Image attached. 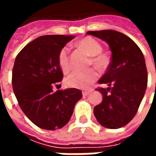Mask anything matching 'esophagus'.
Listing matches in <instances>:
<instances>
[{
    "instance_id": "esophagus-1",
    "label": "esophagus",
    "mask_w": 156,
    "mask_h": 156,
    "mask_svg": "<svg viewBox=\"0 0 156 156\" xmlns=\"http://www.w3.org/2000/svg\"><path fill=\"white\" fill-rule=\"evenodd\" d=\"M90 91H83V96H88Z\"/></svg>"
}]
</instances>
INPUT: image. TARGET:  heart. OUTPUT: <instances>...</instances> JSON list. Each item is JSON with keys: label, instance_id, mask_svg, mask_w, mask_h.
<instances>
[{"label": "heart", "instance_id": "1", "mask_svg": "<svg viewBox=\"0 0 156 156\" xmlns=\"http://www.w3.org/2000/svg\"><path fill=\"white\" fill-rule=\"evenodd\" d=\"M77 47L84 50L89 56H92V64L98 69H105L108 64V58L105 55L101 54L103 51L101 44L93 37H87L81 39L76 43ZM58 65L64 73H67L71 69V64L69 60L68 49L67 48H62L58 54ZM98 72L94 68H90L84 71H75L68 75L65 79V83L69 88L86 89L92 85V83L98 78Z\"/></svg>", "mask_w": 156, "mask_h": 156}]
</instances>
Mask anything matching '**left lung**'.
<instances>
[{
	"mask_svg": "<svg viewBox=\"0 0 156 156\" xmlns=\"http://www.w3.org/2000/svg\"><path fill=\"white\" fill-rule=\"evenodd\" d=\"M106 41L111 50V62L106 73L98 80L108 88H98L103 101L94 114L102 126L119 129L130 122L147 88L148 73L144 55L128 36L115 30L88 32Z\"/></svg>",
	"mask_w": 156,
	"mask_h": 156,
	"instance_id": "1",
	"label": "left lung"
}]
</instances>
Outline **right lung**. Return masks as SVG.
Returning <instances> with one entry per match:
<instances>
[{"label":"right lung","instance_id":"add662e5","mask_svg":"<svg viewBox=\"0 0 156 156\" xmlns=\"http://www.w3.org/2000/svg\"><path fill=\"white\" fill-rule=\"evenodd\" d=\"M74 37L41 36L25 46L16 58L13 91L23 113L39 128L55 130L65 126L82 98L78 88L52 90L63 77L58 65L59 51Z\"/></svg>","mask_w":156,"mask_h":156}]
</instances>
